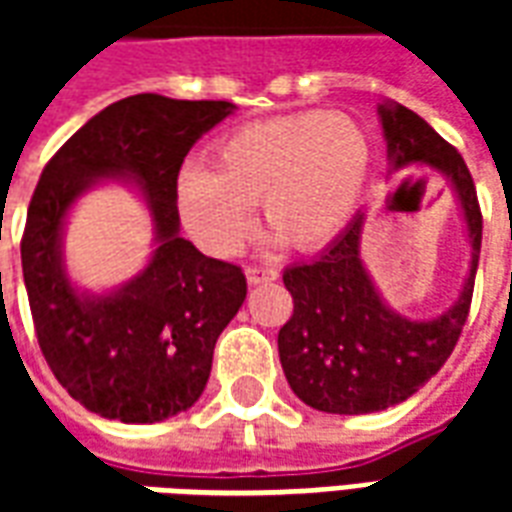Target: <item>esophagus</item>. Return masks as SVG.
<instances>
[{
  "instance_id": "esophagus-1",
  "label": "esophagus",
  "mask_w": 512,
  "mask_h": 512,
  "mask_svg": "<svg viewBox=\"0 0 512 512\" xmlns=\"http://www.w3.org/2000/svg\"><path fill=\"white\" fill-rule=\"evenodd\" d=\"M279 274L274 268H263V266H249L246 268V279L249 285H263V282H274Z\"/></svg>"
}]
</instances>
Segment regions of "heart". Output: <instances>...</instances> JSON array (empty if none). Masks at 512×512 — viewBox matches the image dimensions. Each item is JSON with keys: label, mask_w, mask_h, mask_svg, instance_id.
<instances>
[{"label": "heart", "mask_w": 512, "mask_h": 512, "mask_svg": "<svg viewBox=\"0 0 512 512\" xmlns=\"http://www.w3.org/2000/svg\"><path fill=\"white\" fill-rule=\"evenodd\" d=\"M373 169L370 136L343 112L257 120L216 142L213 167L186 161L175 205L189 235L213 255H233L263 222L293 249L332 244L354 219Z\"/></svg>", "instance_id": "obj_1"}]
</instances>
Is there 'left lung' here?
Masks as SVG:
<instances>
[{
    "mask_svg": "<svg viewBox=\"0 0 512 512\" xmlns=\"http://www.w3.org/2000/svg\"><path fill=\"white\" fill-rule=\"evenodd\" d=\"M389 172L430 169L458 197L472 246L458 299L430 321L395 312L362 263L365 211H359L312 263L285 268L293 315L279 329V362L290 389L326 414H373L397 406L436 376L461 337L483 244V213L461 153L403 104H378Z\"/></svg>",
    "mask_w": 512,
    "mask_h": 512,
    "instance_id": "left-lung-1",
    "label": "left lung"
}]
</instances>
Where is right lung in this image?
I'll use <instances>...</instances> for the list:
<instances>
[{"label":"right lung","mask_w":512,"mask_h":512,"mask_svg":"<svg viewBox=\"0 0 512 512\" xmlns=\"http://www.w3.org/2000/svg\"><path fill=\"white\" fill-rule=\"evenodd\" d=\"M230 101L142 93L106 106L57 150L32 194L21 266L40 351L68 395L120 422H161L208 384L213 345L246 299L244 271L180 238L175 178L194 142L230 117ZM115 179L140 191L154 255L126 286L72 285L61 235L72 202Z\"/></svg>","instance_id":"1"}]
</instances>
